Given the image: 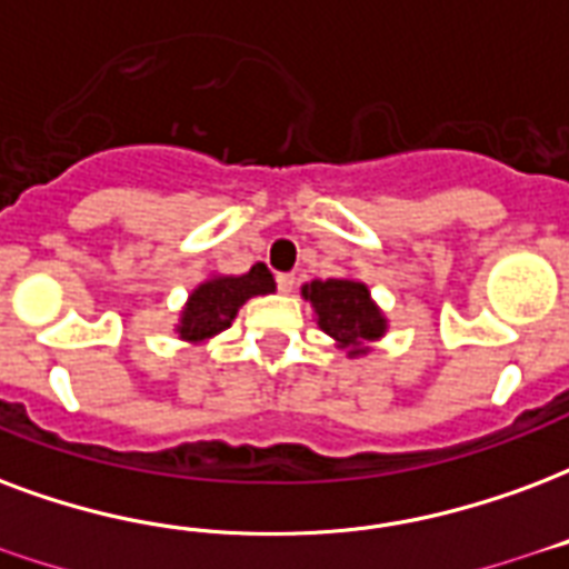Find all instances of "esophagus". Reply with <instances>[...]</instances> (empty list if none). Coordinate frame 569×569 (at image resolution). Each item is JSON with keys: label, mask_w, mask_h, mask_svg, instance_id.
Masks as SVG:
<instances>
[{"label": "esophagus", "mask_w": 569, "mask_h": 569, "mask_svg": "<svg viewBox=\"0 0 569 569\" xmlns=\"http://www.w3.org/2000/svg\"><path fill=\"white\" fill-rule=\"evenodd\" d=\"M277 289L289 296L292 289H296V273H277Z\"/></svg>", "instance_id": "34e87169"}]
</instances>
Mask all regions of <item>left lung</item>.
Wrapping results in <instances>:
<instances>
[{
  "label": "left lung",
  "mask_w": 569,
  "mask_h": 569,
  "mask_svg": "<svg viewBox=\"0 0 569 569\" xmlns=\"http://www.w3.org/2000/svg\"><path fill=\"white\" fill-rule=\"evenodd\" d=\"M305 298L313 305L319 328L340 347H349L352 356L365 352V343L380 340L386 319L370 301L365 283L356 280H313L305 286Z\"/></svg>",
  "instance_id": "8db88e82"
}]
</instances>
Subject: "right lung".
<instances>
[{"label":"right lung","mask_w":569,"mask_h":569,"mask_svg":"<svg viewBox=\"0 0 569 569\" xmlns=\"http://www.w3.org/2000/svg\"><path fill=\"white\" fill-rule=\"evenodd\" d=\"M268 292H273V277L262 262L252 264L241 277H213L189 296L178 326L180 338L208 340L220 335L238 317L247 298L268 296Z\"/></svg>","instance_id":"1"}]
</instances>
